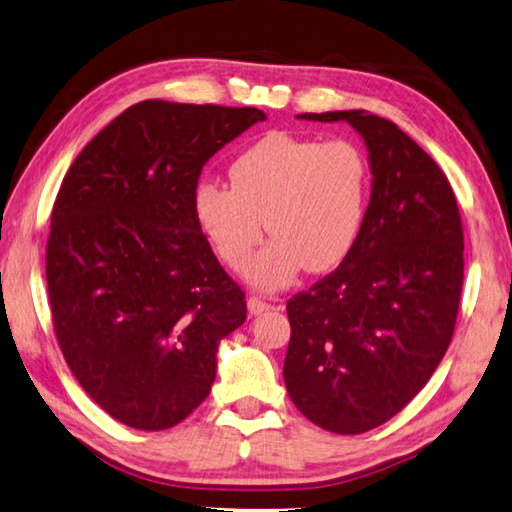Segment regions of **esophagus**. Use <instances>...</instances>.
I'll list each match as a JSON object with an SVG mask.
<instances>
[{
  "mask_svg": "<svg viewBox=\"0 0 512 512\" xmlns=\"http://www.w3.org/2000/svg\"><path fill=\"white\" fill-rule=\"evenodd\" d=\"M271 309H275V306L268 304L266 300H262V297H257V295L248 297V311H250V315H259V313H266V311H271Z\"/></svg>",
  "mask_w": 512,
  "mask_h": 512,
  "instance_id": "1",
  "label": "esophagus"
}]
</instances>
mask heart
Here are the masks:
<instances>
[{"label":"heart","instance_id":"1","mask_svg":"<svg viewBox=\"0 0 512 512\" xmlns=\"http://www.w3.org/2000/svg\"><path fill=\"white\" fill-rule=\"evenodd\" d=\"M367 154L347 138L271 134L230 165V185L206 181L194 212L217 255L244 273L266 230L275 237L250 268L259 288L286 286L304 266L324 273L345 262L365 226Z\"/></svg>","mask_w":512,"mask_h":512}]
</instances>
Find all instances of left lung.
<instances>
[{
  "instance_id": "1",
  "label": "left lung",
  "mask_w": 512,
  "mask_h": 512,
  "mask_svg": "<svg viewBox=\"0 0 512 512\" xmlns=\"http://www.w3.org/2000/svg\"><path fill=\"white\" fill-rule=\"evenodd\" d=\"M347 120L369 150L365 226L336 271L286 304L288 396L336 434L383 425L421 392L450 347L463 286V226L448 176L392 120Z\"/></svg>"
}]
</instances>
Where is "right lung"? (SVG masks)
I'll return each mask as SVG.
<instances>
[{"mask_svg":"<svg viewBox=\"0 0 512 512\" xmlns=\"http://www.w3.org/2000/svg\"><path fill=\"white\" fill-rule=\"evenodd\" d=\"M255 107L143 100L91 138L51 212L46 286L73 376L134 430H167L206 401L217 345L246 293L194 212L203 165L264 120Z\"/></svg>","mask_w":512,"mask_h":512,"instance_id":"1","label":"right lung"}]
</instances>
